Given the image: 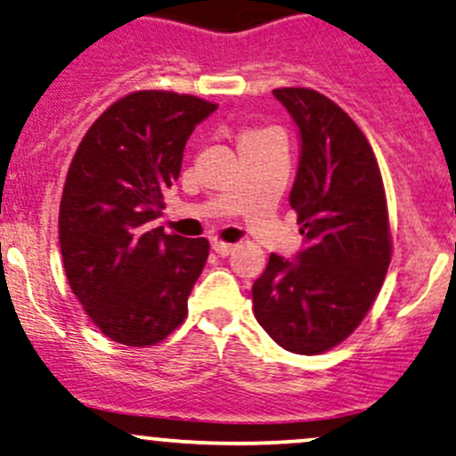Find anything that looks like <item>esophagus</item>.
I'll return each instance as SVG.
<instances>
[{
	"instance_id": "34e87169",
	"label": "esophagus",
	"mask_w": 456,
	"mask_h": 456,
	"mask_svg": "<svg viewBox=\"0 0 456 456\" xmlns=\"http://www.w3.org/2000/svg\"><path fill=\"white\" fill-rule=\"evenodd\" d=\"M212 248L216 253H218L220 257H224V256H229V253H233V248H236V244H232V242H220V240H216L214 244H212Z\"/></svg>"
}]
</instances>
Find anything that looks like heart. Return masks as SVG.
Instances as JSON below:
<instances>
[{"mask_svg": "<svg viewBox=\"0 0 456 456\" xmlns=\"http://www.w3.org/2000/svg\"><path fill=\"white\" fill-rule=\"evenodd\" d=\"M260 133H265V131H248V133H244L242 137H251V135H260Z\"/></svg>", "mask_w": 456, "mask_h": 456, "instance_id": "obj_1", "label": "heart"}]
</instances>
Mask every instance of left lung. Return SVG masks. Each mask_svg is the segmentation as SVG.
Listing matches in <instances>:
<instances>
[{
  "label": "left lung",
  "instance_id": "obj_1",
  "mask_svg": "<svg viewBox=\"0 0 456 456\" xmlns=\"http://www.w3.org/2000/svg\"><path fill=\"white\" fill-rule=\"evenodd\" d=\"M273 95L299 126L290 208L308 247L297 260L271 253L253 310L277 345L314 356L343 343L376 301L391 262L389 209L365 133L337 102L308 87Z\"/></svg>",
  "mask_w": 456,
  "mask_h": 456
}]
</instances>
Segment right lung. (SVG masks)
<instances>
[{"label":"right lung","mask_w":456,"mask_h":456,"mask_svg":"<svg viewBox=\"0 0 456 456\" xmlns=\"http://www.w3.org/2000/svg\"><path fill=\"white\" fill-rule=\"evenodd\" d=\"M216 109L188 94L133 91L91 124L71 159L59 212L65 275L115 343L155 345L188 316L209 242L151 229V220L179 179L191 131Z\"/></svg>","instance_id":"add662e5"}]
</instances>
